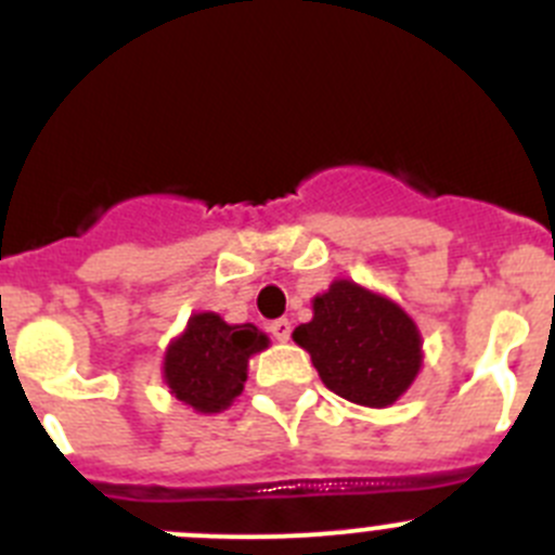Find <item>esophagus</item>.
Returning <instances> with one entry per match:
<instances>
[{"label": "esophagus", "mask_w": 555, "mask_h": 555, "mask_svg": "<svg viewBox=\"0 0 555 555\" xmlns=\"http://www.w3.org/2000/svg\"><path fill=\"white\" fill-rule=\"evenodd\" d=\"M268 331H271V336L276 341H287L289 339V331H293V325H289L287 318H279V320H273L271 325H268Z\"/></svg>", "instance_id": "1"}]
</instances>
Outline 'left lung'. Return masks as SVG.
Segmentation results:
<instances>
[{
  "instance_id": "1",
  "label": "left lung",
  "mask_w": 555,
  "mask_h": 555,
  "mask_svg": "<svg viewBox=\"0 0 555 555\" xmlns=\"http://www.w3.org/2000/svg\"><path fill=\"white\" fill-rule=\"evenodd\" d=\"M334 395L364 408H388L405 395L424 364L422 334L388 295L353 279H334L312 298V320L293 331Z\"/></svg>"
}]
</instances>
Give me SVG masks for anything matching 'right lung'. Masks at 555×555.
<instances>
[{
  "label": "right lung",
  "instance_id": "add662e5",
  "mask_svg": "<svg viewBox=\"0 0 555 555\" xmlns=\"http://www.w3.org/2000/svg\"><path fill=\"white\" fill-rule=\"evenodd\" d=\"M271 345L254 323L232 325L216 312L191 314L169 341L160 375L169 395L196 413H221L241 397L248 359Z\"/></svg>",
  "mask_w": 555,
  "mask_h": 555
}]
</instances>
